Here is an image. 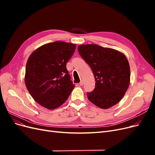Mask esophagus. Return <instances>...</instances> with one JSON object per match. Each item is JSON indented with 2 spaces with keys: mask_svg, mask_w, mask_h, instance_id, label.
Returning <instances> with one entry per match:
<instances>
[{
  "mask_svg": "<svg viewBox=\"0 0 155 155\" xmlns=\"http://www.w3.org/2000/svg\"><path fill=\"white\" fill-rule=\"evenodd\" d=\"M79 85H80L81 86H82V85H83V80H81V81H80V83H79Z\"/></svg>",
  "mask_w": 155,
  "mask_h": 155,
  "instance_id": "34e87169",
  "label": "esophagus"
}]
</instances>
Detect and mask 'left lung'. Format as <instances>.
I'll list each match as a JSON object with an SVG mask.
<instances>
[{
	"label": "left lung",
	"instance_id": "left-lung-1",
	"mask_svg": "<svg viewBox=\"0 0 155 155\" xmlns=\"http://www.w3.org/2000/svg\"><path fill=\"white\" fill-rule=\"evenodd\" d=\"M81 58L90 66L95 78L94 91L87 93L89 101L107 109L122 99L130 83V67L120 51L94 44L78 46Z\"/></svg>",
	"mask_w": 155,
	"mask_h": 155
}]
</instances>
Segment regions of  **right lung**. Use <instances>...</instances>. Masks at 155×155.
Here are the masks:
<instances>
[{
    "label": "right lung",
    "mask_w": 155,
    "mask_h": 155,
    "mask_svg": "<svg viewBox=\"0 0 155 155\" xmlns=\"http://www.w3.org/2000/svg\"><path fill=\"white\" fill-rule=\"evenodd\" d=\"M76 44L55 41L36 49L27 61L25 81L31 97L52 110L67 101L74 88L66 64Z\"/></svg>",
    "instance_id": "right-lung-1"
}]
</instances>
